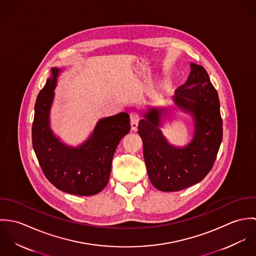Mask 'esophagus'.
Returning <instances> with one entry per match:
<instances>
[{
  "label": "esophagus",
  "mask_w": 256,
  "mask_h": 256,
  "mask_svg": "<svg viewBox=\"0 0 256 256\" xmlns=\"http://www.w3.org/2000/svg\"><path fill=\"white\" fill-rule=\"evenodd\" d=\"M140 114L137 113V112H132L130 114V124H131V128L133 130H136L137 127H138V124L140 122Z\"/></svg>",
  "instance_id": "1"
}]
</instances>
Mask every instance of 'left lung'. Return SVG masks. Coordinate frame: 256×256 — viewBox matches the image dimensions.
<instances>
[{
  "mask_svg": "<svg viewBox=\"0 0 256 256\" xmlns=\"http://www.w3.org/2000/svg\"><path fill=\"white\" fill-rule=\"evenodd\" d=\"M186 82L174 100L195 118L193 141L185 148L170 146L162 136L160 120L168 110H152L138 125L146 172L152 184L164 192L180 191L200 182L212 170L222 139L218 92L200 65L190 64Z\"/></svg>",
  "mask_w": 256,
  "mask_h": 256,
  "instance_id": "8db88e82",
  "label": "left lung"
}]
</instances>
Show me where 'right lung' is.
Returning <instances> with one entry per match:
<instances>
[{
    "label": "right lung",
    "instance_id": "right-lung-1",
    "mask_svg": "<svg viewBox=\"0 0 256 256\" xmlns=\"http://www.w3.org/2000/svg\"><path fill=\"white\" fill-rule=\"evenodd\" d=\"M58 69L39 92L32 123V146L46 178L61 191L80 196L100 192L108 182L111 162L121 139L130 131L129 115L102 119L92 136L78 148L63 145L49 128V110Z\"/></svg>",
    "mask_w": 256,
    "mask_h": 256
}]
</instances>
